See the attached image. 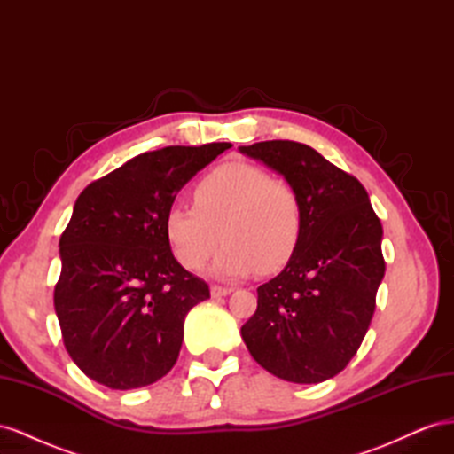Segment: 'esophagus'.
<instances>
[{
  "label": "esophagus",
  "instance_id": "esophagus-1",
  "mask_svg": "<svg viewBox=\"0 0 454 454\" xmlns=\"http://www.w3.org/2000/svg\"><path fill=\"white\" fill-rule=\"evenodd\" d=\"M232 292V287H223V286H212L210 287V294L212 297H225Z\"/></svg>",
  "mask_w": 454,
  "mask_h": 454
}]
</instances>
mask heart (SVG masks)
Wrapping results in <instances>:
<instances>
[{"instance_id":"heart-1","label":"heart","mask_w":454,"mask_h":454,"mask_svg":"<svg viewBox=\"0 0 454 454\" xmlns=\"http://www.w3.org/2000/svg\"><path fill=\"white\" fill-rule=\"evenodd\" d=\"M193 204H176L164 217L167 240L180 263L199 270L219 240L212 274L239 278L277 272L290 263L303 237L305 214L297 191L250 162H225L193 189Z\"/></svg>"}]
</instances>
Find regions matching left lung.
Returning a JSON list of instances; mask_svg holds the SVG:
<instances>
[{"label": "left lung", "mask_w": 454, "mask_h": 454, "mask_svg": "<svg viewBox=\"0 0 454 454\" xmlns=\"http://www.w3.org/2000/svg\"><path fill=\"white\" fill-rule=\"evenodd\" d=\"M239 151L284 176L305 214L295 255L257 287L242 339L274 377L324 382L354 358L373 318L384 277L380 219L364 185L305 144L272 140Z\"/></svg>", "instance_id": "1"}]
</instances>
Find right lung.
<instances>
[{
	"label": "right lung",
	"instance_id": "1",
	"mask_svg": "<svg viewBox=\"0 0 454 454\" xmlns=\"http://www.w3.org/2000/svg\"><path fill=\"white\" fill-rule=\"evenodd\" d=\"M229 147L149 151L77 197L59 244L54 310L67 354L89 379L132 390L174 367L185 316L210 290L176 261L164 217L177 191Z\"/></svg>",
	"mask_w": 454,
	"mask_h": 454
}]
</instances>
